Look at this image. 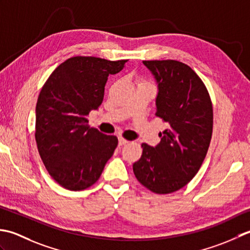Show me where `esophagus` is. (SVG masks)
<instances>
[{
	"label": "esophagus",
	"instance_id": "1",
	"mask_svg": "<svg viewBox=\"0 0 250 250\" xmlns=\"http://www.w3.org/2000/svg\"><path fill=\"white\" fill-rule=\"evenodd\" d=\"M127 142H128V140L122 138V137H120V138H119V146H124V145L127 144Z\"/></svg>",
	"mask_w": 250,
	"mask_h": 250
}]
</instances>
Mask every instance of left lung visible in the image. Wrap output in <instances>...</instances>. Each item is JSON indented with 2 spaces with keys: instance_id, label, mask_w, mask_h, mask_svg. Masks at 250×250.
Listing matches in <instances>:
<instances>
[{
  "instance_id": "obj_1",
  "label": "left lung",
  "mask_w": 250,
  "mask_h": 250,
  "mask_svg": "<svg viewBox=\"0 0 250 250\" xmlns=\"http://www.w3.org/2000/svg\"><path fill=\"white\" fill-rule=\"evenodd\" d=\"M157 84L156 113L167 123L155 146L142 145L134 174L142 186L167 194L187 186L207 154L212 134L209 94L189 65L177 60L142 61Z\"/></svg>"
}]
</instances>
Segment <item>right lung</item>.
I'll return each instance as SVG.
<instances>
[{"instance_id":"right-lung-1","label":"right lung","mask_w":250,"mask_h":250,"mask_svg":"<svg viewBox=\"0 0 250 250\" xmlns=\"http://www.w3.org/2000/svg\"><path fill=\"white\" fill-rule=\"evenodd\" d=\"M127 60L72 57L58 65L39 95L35 140L53 179L71 191L87 189L99 179L118 146L115 136L88 126L87 116L104 100L109 74Z\"/></svg>"}]
</instances>
